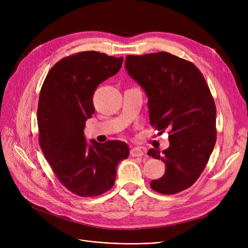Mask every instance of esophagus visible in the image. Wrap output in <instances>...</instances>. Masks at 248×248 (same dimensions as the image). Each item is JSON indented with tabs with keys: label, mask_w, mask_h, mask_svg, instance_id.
I'll return each mask as SVG.
<instances>
[{
	"label": "esophagus",
	"mask_w": 248,
	"mask_h": 248,
	"mask_svg": "<svg viewBox=\"0 0 248 248\" xmlns=\"http://www.w3.org/2000/svg\"><path fill=\"white\" fill-rule=\"evenodd\" d=\"M144 154H145V152L140 147H135L131 150L132 157H141V155H144Z\"/></svg>",
	"instance_id": "esophagus-1"
}]
</instances>
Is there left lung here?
<instances>
[{"label": "left lung", "instance_id": "1", "mask_svg": "<svg viewBox=\"0 0 248 248\" xmlns=\"http://www.w3.org/2000/svg\"><path fill=\"white\" fill-rule=\"evenodd\" d=\"M127 74L148 96L150 123L170 131V147L151 149L166 165L165 174L151 187L170 195L192 186L200 177L216 142V107L205 78L195 65L168 52L128 55Z\"/></svg>", "mask_w": 248, "mask_h": 248}]
</instances>
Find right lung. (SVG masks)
<instances>
[{"instance_id":"1","label":"right lung","mask_w":248,"mask_h":248,"mask_svg":"<svg viewBox=\"0 0 248 248\" xmlns=\"http://www.w3.org/2000/svg\"><path fill=\"white\" fill-rule=\"evenodd\" d=\"M123 61L96 51L63 58L50 69L40 91L37 123L41 150L61 184L80 197L108 191L117 165L128 157L124 141L88 142L83 132L95 110V89L120 71Z\"/></svg>"}]
</instances>
